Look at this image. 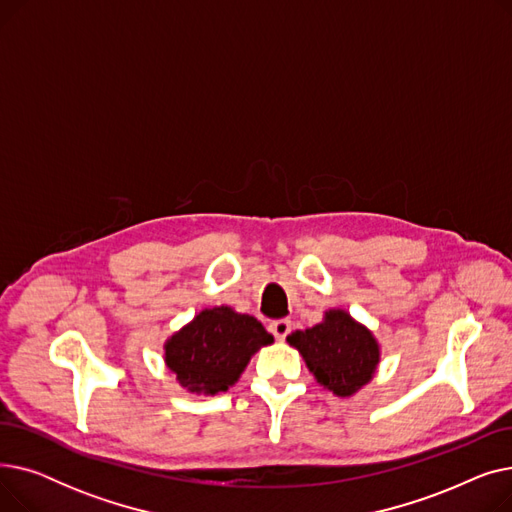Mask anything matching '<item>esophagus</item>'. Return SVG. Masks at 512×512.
I'll list each match as a JSON object with an SVG mask.
<instances>
[{
	"mask_svg": "<svg viewBox=\"0 0 512 512\" xmlns=\"http://www.w3.org/2000/svg\"><path fill=\"white\" fill-rule=\"evenodd\" d=\"M270 332L276 336L278 342H282L290 332V321L288 319H276L270 324Z\"/></svg>",
	"mask_w": 512,
	"mask_h": 512,
	"instance_id": "34e87169",
	"label": "esophagus"
}]
</instances>
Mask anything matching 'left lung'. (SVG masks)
Here are the masks:
<instances>
[{
    "label": "left lung",
    "mask_w": 512,
    "mask_h": 512,
    "mask_svg": "<svg viewBox=\"0 0 512 512\" xmlns=\"http://www.w3.org/2000/svg\"><path fill=\"white\" fill-rule=\"evenodd\" d=\"M286 342L297 348L315 382L340 398H351L367 386L382 361L375 334L336 307L326 309L313 328L292 332Z\"/></svg>",
    "instance_id": "obj_1"
}]
</instances>
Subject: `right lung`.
<instances>
[{
    "instance_id": "right-lung-1",
    "label": "right lung",
    "mask_w": 512,
    "mask_h": 512,
    "mask_svg": "<svg viewBox=\"0 0 512 512\" xmlns=\"http://www.w3.org/2000/svg\"><path fill=\"white\" fill-rule=\"evenodd\" d=\"M272 342L259 319L220 305L174 332L164 342V361L186 392L215 396L234 386L259 348Z\"/></svg>"
}]
</instances>
